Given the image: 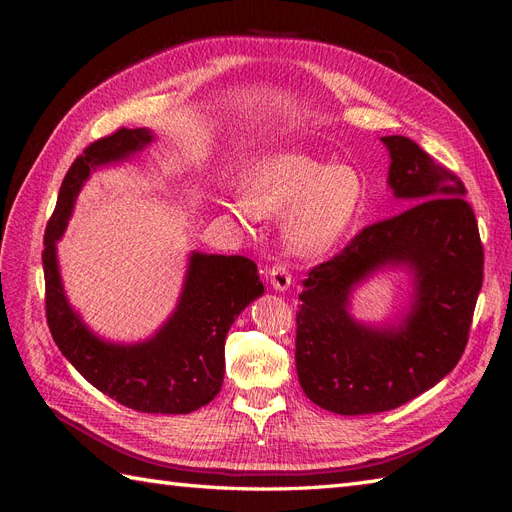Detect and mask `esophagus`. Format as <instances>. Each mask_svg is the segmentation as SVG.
Segmentation results:
<instances>
[{"instance_id": "1", "label": "esophagus", "mask_w": 512, "mask_h": 512, "mask_svg": "<svg viewBox=\"0 0 512 512\" xmlns=\"http://www.w3.org/2000/svg\"><path fill=\"white\" fill-rule=\"evenodd\" d=\"M269 282H271V286L275 288V290H280V292H284V290H288L290 288V282H292V275H290V271H288V267L284 265V262H275L273 267H269Z\"/></svg>"}]
</instances>
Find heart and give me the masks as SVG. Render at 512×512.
<instances>
[{
	"mask_svg": "<svg viewBox=\"0 0 512 512\" xmlns=\"http://www.w3.org/2000/svg\"><path fill=\"white\" fill-rule=\"evenodd\" d=\"M250 196L232 200L243 222L260 215H288L284 237L292 252H327L350 228L365 200V179L350 164H331L303 153H275L262 160L247 181Z\"/></svg>",
	"mask_w": 512,
	"mask_h": 512,
	"instance_id": "1",
	"label": "heart"
}]
</instances>
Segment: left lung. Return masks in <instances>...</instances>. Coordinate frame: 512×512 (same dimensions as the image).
<instances>
[{
	"label": "left lung",
	"instance_id": "8db88e82",
	"mask_svg": "<svg viewBox=\"0 0 512 512\" xmlns=\"http://www.w3.org/2000/svg\"><path fill=\"white\" fill-rule=\"evenodd\" d=\"M389 185L408 209L365 226L303 280L297 312V374L316 406L344 414L395 410L436 386L459 363L480 286L483 243L466 185L406 136H382ZM384 266L415 280L401 325L376 330L347 312L356 283Z\"/></svg>",
	"mask_w": 512,
	"mask_h": 512
}]
</instances>
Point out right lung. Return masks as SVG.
I'll use <instances>...</instances> for the list:
<instances>
[{"label": "right lung", "instance_id": "1", "mask_svg": "<svg viewBox=\"0 0 512 512\" xmlns=\"http://www.w3.org/2000/svg\"><path fill=\"white\" fill-rule=\"evenodd\" d=\"M151 141V130L121 128L91 143L72 162L44 232L46 322L61 354L104 395L138 412L188 414L222 389L226 333L265 292L256 262L194 252L173 316L147 342L130 346L104 342L85 327L68 303L57 265L55 243L91 170L128 160Z\"/></svg>", "mask_w": 512, "mask_h": 512}]
</instances>
